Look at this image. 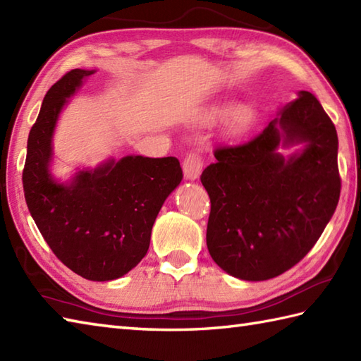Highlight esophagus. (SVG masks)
Listing matches in <instances>:
<instances>
[{"label": "esophagus", "instance_id": "1", "mask_svg": "<svg viewBox=\"0 0 361 361\" xmlns=\"http://www.w3.org/2000/svg\"><path fill=\"white\" fill-rule=\"evenodd\" d=\"M203 158L198 152H189L183 159V172L188 180H197L202 173Z\"/></svg>", "mask_w": 361, "mask_h": 361}]
</instances>
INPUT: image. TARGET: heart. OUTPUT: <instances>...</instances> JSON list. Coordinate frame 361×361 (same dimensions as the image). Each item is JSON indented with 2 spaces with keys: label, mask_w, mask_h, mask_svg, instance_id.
<instances>
[{
  "label": "heart",
  "mask_w": 361,
  "mask_h": 361,
  "mask_svg": "<svg viewBox=\"0 0 361 361\" xmlns=\"http://www.w3.org/2000/svg\"><path fill=\"white\" fill-rule=\"evenodd\" d=\"M231 110L229 105H217L208 113V121H217L225 118L226 114ZM257 110L252 105H240L233 111L231 119H229V130L233 133H243L247 132L248 128H251L252 126L256 124L257 121Z\"/></svg>",
  "instance_id": "obj_1"
}]
</instances>
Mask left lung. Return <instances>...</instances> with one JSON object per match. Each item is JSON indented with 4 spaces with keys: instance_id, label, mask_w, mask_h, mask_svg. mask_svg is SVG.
<instances>
[{
    "instance_id": "obj_1",
    "label": "left lung",
    "mask_w": 361,
    "mask_h": 361,
    "mask_svg": "<svg viewBox=\"0 0 361 361\" xmlns=\"http://www.w3.org/2000/svg\"><path fill=\"white\" fill-rule=\"evenodd\" d=\"M283 145L305 142L288 160ZM200 180L211 198L206 229L209 255L243 281H267L296 265L317 243L341 190L338 136L309 91H299L262 133L220 145Z\"/></svg>"
}]
</instances>
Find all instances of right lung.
Listing matches in <instances>:
<instances>
[{
	"label": "right lung",
	"mask_w": 361,
	"mask_h": 361,
	"mask_svg": "<svg viewBox=\"0 0 361 361\" xmlns=\"http://www.w3.org/2000/svg\"><path fill=\"white\" fill-rule=\"evenodd\" d=\"M94 71L71 70L46 93L27 137L25 198L37 228L62 262L90 281H111L141 262L152 226L183 172L173 157H124L80 171L70 185L49 173L52 133L68 97Z\"/></svg>",
	"instance_id": "1"
}]
</instances>
